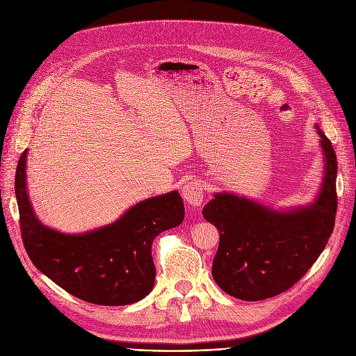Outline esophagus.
Returning <instances> with one entry per match:
<instances>
[{"label": "esophagus", "mask_w": 356, "mask_h": 356, "mask_svg": "<svg viewBox=\"0 0 356 356\" xmlns=\"http://www.w3.org/2000/svg\"><path fill=\"white\" fill-rule=\"evenodd\" d=\"M181 193L184 200L192 207H200L203 202V184L200 180H191L183 186Z\"/></svg>", "instance_id": "34e87169"}]
</instances>
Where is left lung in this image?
Returning a JSON list of instances; mask_svg holds the SVG:
<instances>
[{
    "label": "left lung",
    "instance_id": "obj_1",
    "mask_svg": "<svg viewBox=\"0 0 356 356\" xmlns=\"http://www.w3.org/2000/svg\"><path fill=\"white\" fill-rule=\"evenodd\" d=\"M316 128L325 156V177L313 203L275 211L225 192L215 193L203 208V218L219 232L212 275L227 294L245 302L274 297L293 287L325 250L338 209V161L332 143Z\"/></svg>",
    "mask_w": 356,
    "mask_h": 356
}]
</instances>
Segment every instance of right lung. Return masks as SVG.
Instances as JSON below:
<instances>
[{
	"label": "right lung",
	"mask_w": 356,
	"mask_h": 356,
	"mask_svg": "<svg viewBox=\"0 0 356 356\" xmlns=\"http://www.w3.org/2000/svg\"><path fill=\"white\" fill-rule=\"evenodd\" d=\"M24 149L17 164L15 197L26 251L37 270L88 303L125 306L140 302L154 287V238L183 222L177 191L145 199L118 220L85 234H63L35 216L27 193Z\"/></svg>",
	"instance_id": "add662e5"
}]
</instances>
